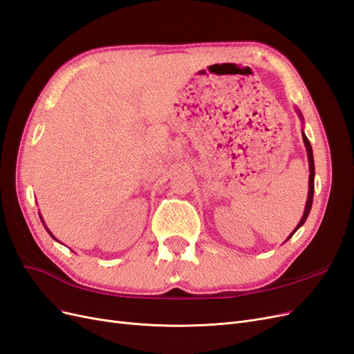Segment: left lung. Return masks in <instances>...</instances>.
<instances>
[{
  "label": "left lung",
  "mask_w": 354,
  "mask_h": 354,
  "mask_svg": "<svg viewBox=\"0 0 354 354\" xmlns=\"http://www.w3.org/2000/svg\"><path fill=\"white\" fill-rule=\"evenodd\" d=\"M303 140H304V145H306V149H307V155H308V165H310V183H308V198H307V203H306V209H304V216H303V218L299 220V223H298V226H297V229L291 233V236L292 234L303 226L304 224V221L307 220V217H308V212H310V209H312V203H313V192H315V160H313V151H312V145H310V142H308V138L306 137V134H303ZM289 236V238H291Z\"/></svg>",
  "instance_id": "obj_1"
}]
</instances>
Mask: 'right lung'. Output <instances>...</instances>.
<instances>
[{"label":"right lung","instance_id":"right-lung-1","mask_svg":"<svg viewBox=\"0 0 354 354\" xmlns=\"http://www.w3.org/2000/svg\"><path fill=\"white\" fill-rule=\"evenodd\" d=\"M47 232H48V229H47ZM48 233H50V232H48ZM50 234H51V233H50ZM51 236H53V234H51ZM53 238H55V236H53ZM55 239H56V238H55Z\"/></svg>","mask_w":354,"mask_h":354}]
</instances>
